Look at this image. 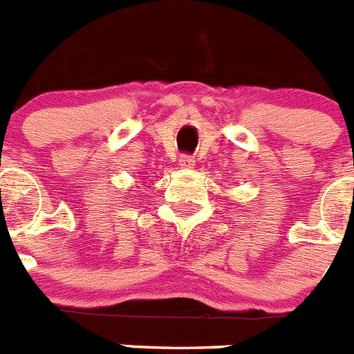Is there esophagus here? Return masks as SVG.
I'll list each match as a JSON object with an SVG mask.
<instances>
[{
	"label": "esophagus",
	"instance_id": "34e87169",
	"mask_svg": "<svg viewBox=\"0 0 354 354\" xmlns=\"http://www.w3.org/2000/svg\"><path fill=\"white\" fill-rule=\"evenodd\" d=\"M179 165L183 168H193V165H195V158L189 154H183L179 159Z\"/></svg>",
	"mask_w": 354,
	"mask_h": 354
}]
</instances>
